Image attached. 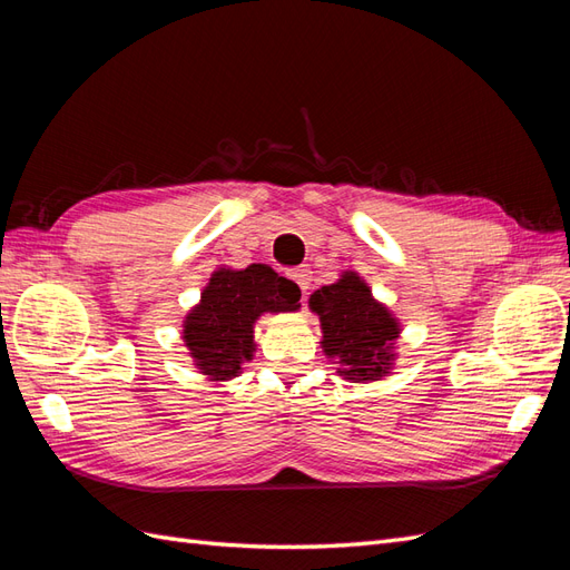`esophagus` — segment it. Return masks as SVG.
<instances>
[{"mask_svg": "<svg viewBox=\"0 0 570 570\" xmlns=\"http://www.w3.org/2000/svg\"><path fill=\"white\" fill-rule=\"evenodd\" d=\"M289 275H292V281H295L299 285V289L306 295L308 285H312V271H308V268H295Z\"/></svg>", "mask_w": 570, "mask_h": 570, "instance_id": "esophagus-1", "label": "esophagus"}]
</instances>
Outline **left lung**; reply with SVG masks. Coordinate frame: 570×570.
<instances>
[{
	"mask_svg": "<svg viewBox=\"0 0 570 570\" xmlns=\"http://www.w3.org/2000/svg\"><path fill=\"white\" fill-rule=\"evenodd\" d=\"M308 308L321 318V347L335 358L344 381L373 383L392 371L400 323L356 271H344L337 283L316 289Z\"/></svg>",
	"mask_w": 570,
	"mask_h": 570,
	"instance_id": "1",
	"label": "left lung"
}]
</instances>
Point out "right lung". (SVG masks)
I'll use <instances>...</instances> for the list:
<instances>
[{
    "label": "right lung",
    "mask_w": 570,
    "mask_h": 570,
    "mask_svg": "<svg viewBox=\"0 0 570 570\" xmlns=\"http://www.w3.org/2000/svg\"><path fill=\"white\" fill-rule=\"evenodd\" d=\"M302 292L266 264L218 268L183 321V342L202 375L214 383L243 373L254 356V323L271 312H297Z\"/></svg>",
    "instance_id": "1"
}]
</instances>
